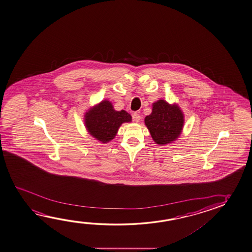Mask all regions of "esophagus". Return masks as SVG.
<instances>
[{"instance_id":"obj_1","label":"esophagus","mask_w":252,"mask_h":252,"mask_svg":"<svg viewBox=\"0 0 252 252\" xmlns=\"http://www.w3.org/2000/svg\"><path fill=\"white\" fill-rule=\"evenodd\" d=\"M140 120H141V116L139 115V113H134L132 114V121H134V122L138 123V122L140 121Z\"/></svg>"}]
</instances>
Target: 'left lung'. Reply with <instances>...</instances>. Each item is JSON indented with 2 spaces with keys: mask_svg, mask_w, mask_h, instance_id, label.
Masks as SVG:
<instances>
[{
  "mask_svg": "<svg viewBox=\"0 0 252 252\" xmlns=\"http://www.w3.org/2000/svg\"><path fill=\"white\" fill-rule=\"evenodd\" d=\"M185 115L178 104L164 99L153 103L152 113L145 118V125L154 142L165 146L176 141L182 133Z\"/></svg>",
  "mask_w": 252,
  "mask_h": 252,
  "instance_id": "obj_1",
  "label": "left lung"
}]
</instances>
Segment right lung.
Segmentation results:
<instances>
[{"instance_id":"obj_1","label":"right lung","mask_w":252,"mask_h":252,"mask_svg":"<svg viewBox=\"0 0 252 252\" xmlns=\"http://www.w3.org/2000/svg\"><path fill=\"white\" fill-rule=\"evenodd\" d=\"M131 122V116L125 110L116 111L113 104L104 99L85 113L84 124L88 133L99 142L113 140L123 123Z\"/></svg>"}]
</instances>
